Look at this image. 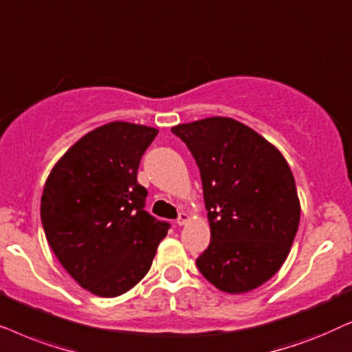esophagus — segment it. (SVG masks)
Listing matches in <instances>:
<instances>
[{"label": "esophagus", "instance_id": "esophagus-1", "mask_svg": "<svg viewBox=\"0 0 352 352\" xmlns=\"http://www.w3.org/2000/svg\"><path fill=\"white\" fill-rule=\"evenodd\" d=\"M188 220H190V215L188 214L180 212L179 214V219H177V225H180V227H182V225H185L186 222H188Z\"/></svg>", "mask_w": 352, "mask_h": 352}]
</instances>
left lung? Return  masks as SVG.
Listing matches in <instances>:
<instances>
[{"label":"left lung","instance_id":"1","mask_svg":"<svg viewBox=\"0 0 352 352\" xmlns=\"http://www.w3.org/2000/svg\"><path fill=\"white\" fill-rule=\"evenodd\" d=\"M193 154L203 182L210 243L196 265L220 292L248 293L283 265L301 206L282 153L230 117L172 127Z\"/></svg>","mask_w":352,"mask_h":352}]
</instances>
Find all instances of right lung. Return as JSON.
Returning <instances> with one entry per match:
<instances>
[{
	"mask_svg": "<svg viewBox=\"0 0 352 352\" xmlns=\"http://www.w3.org/2000/svg\"><path fill=\"white\" fill-rule=\"evenodd\" d=\"M157 130L109 122L78 140L54 164L41 195L46 240L75 282L96 296L133 288L153 264L167 222L144 210L137 182Z\"/></svg>",
	"mask_w": 352,
	"mask_h": 352,
	"instance_id": "obj_1",
	"label": "right lung"
}]
</instances>
